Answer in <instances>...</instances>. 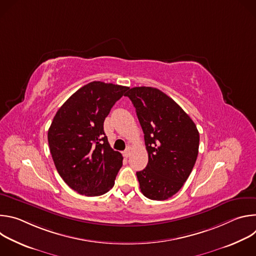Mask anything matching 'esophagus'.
Here are the masks:
<instances>
[{"label":"esophagus","instance_id":"34e87169","mask_svg":"<svg viewBox=\"0 0 256 256\" xmlns=\"http://www.w3.org/2000/svg\"><path fill=\"white\" fill-rule=\"evenodd\" d=\"M130 149L128 148V149L124 152V156L126 158H128V157H130Z\"/></svg>","mask_w":256,"mask_h":256}]
</instances>
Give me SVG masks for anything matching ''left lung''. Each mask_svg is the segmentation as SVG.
<instances>
[{
    "label": "left lung",
    "instance_id": "obj_1",
    "mask_svg": "<svg viewBox=\"0 0 256 256\" xmlns=\"http://www.w3.org/2000/svg\"><path fill=\"white\" fill-rule=\"evenodd\" d=\"M144 132L149 162L136 172L142 194L165 200L184 186L198 154L200 134L192 120L157 88L134 87L126 94Z\"/></svg>",
    "mask_w": 256,
    "mask_h": 256
}]
</instances>
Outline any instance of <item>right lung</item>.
<instances>
[{"label":"right lung","instance_id":"obj_1","mask_svg":"<svg viewBox=\"0 0 256 256\" xmlns=\"http://www.w3.org/2000/svg\"><path fill=\"white\" fill-rule=\"evenodd\" d=\"M128 87L91 82L58 110L48 140L56 168L66 184L87 196L104 194L114 186L122 155L112 149L103 124Z\"/></svg>","mask_w":256,"mask_h":256}]
</instances>
